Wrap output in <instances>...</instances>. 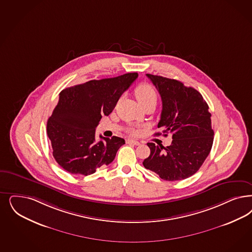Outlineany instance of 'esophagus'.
<instances>
[{"label": "esophagus", "mask_w": 252, "mask_h": 252, "mask_svg": "<svg viewBox=\"0 0 252 252\" xmlns=\"http://www.w3.org/2000/svg\"><path fill=\"white\" fill-rule=\"evenodd\" d=\"M126 141H127V143L134 144V145H139V144H140V143H139V140H137V139H127Z\"/></svg>", "instance_id": "esophagus-1"}]
</instances>
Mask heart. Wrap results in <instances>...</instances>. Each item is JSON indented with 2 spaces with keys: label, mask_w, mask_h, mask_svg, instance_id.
<instances>
[{
  "label": "heart",
  "mask_w": 252,
  "mask_h": 252,
  "mask_svg": "<svg viewBox=\"0 0 252 252\" xmlns=\"http://www.w3.org/2000/svg\"><path fill=\"white\" fill-rule=\"evenodd\" d=\"M135 95L137 96L138 100L141 106L155 103L157 104V92L155 87L148 83L139 84L135 89Z\"/></svg>",
  "instance_id": "heart-1"
}]
</instances>
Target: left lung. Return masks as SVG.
<instances>
[{"instance_id": "left-lung-1", "label": "left lung", "mask_w": 252, "mask_h": 252, "mask_svg": "<svg viewBox=\"0 0 252 252\" xmlns=\"http://www.w3.org/2000/svg\"><path fill=\"white\" fill-rule=\"evenodd\" d=\"M146 75L162 99L157 126L164 129L165 137L167 133L172 135V142L166 147L147 143L151 154L142 164L165 181L187 179L197 172L213 144L214 131L208 103L197 90L185 87L178 80Z\"/></svg>"}]
</instances>
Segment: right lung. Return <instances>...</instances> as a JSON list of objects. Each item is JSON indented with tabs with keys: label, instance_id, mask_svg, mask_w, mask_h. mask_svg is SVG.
<instances>
[{
	"label": "right lung",
	"instance_id": "right-lung-1",
	"mask_svg": "<svg viewBox=\"0 0 252 252\" xmlns=\"http://www.w3.org/2000/svg\"><path fill=\"white\" fill-rule=\"evenodd\" d=\"M137 72L113 78L91 80L66 88L48 118L46 131L51 140L53 157L71 174L90 175L111 164L125 139L95 138V127L103 115L113 112L122 94L137 79Z\"/></svg>",
	"mask_w": 252,
	"mask_h": 252
}]
</instances>
